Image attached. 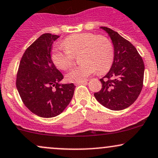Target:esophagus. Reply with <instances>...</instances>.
<instances>
[{
    "mask_svg": "<svg viewBox=\"0 0 158 158\" xmlns=\"http://www.w3.org/2000/svg\"><path fill=\"white\" fill-rule=\"evenodd\" d=\"M87 81H79V82H75L76 85H81V84H87Z\"/></svg>",
    "mask_w": 158,
    "mask_h": 158,
    "instance_id": "esophagus-1",
    "label": "esophagus"
}]
</instances>
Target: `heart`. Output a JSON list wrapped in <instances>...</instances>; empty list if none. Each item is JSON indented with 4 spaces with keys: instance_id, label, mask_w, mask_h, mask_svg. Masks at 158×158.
<instances>
[{
    "instance_id": "1",
    "label": "heart",
    "mask_w": 158,
    "mask_h": 158,
    "mask_svg": "<svg viewBox=\"0 0 158 158\" xmlns=\"http://www.w3.org/2000/svg\"><path fill=\"white\" fill-rule=\"evenodd\" d=\"M64 48L55 47L51 51V59L61 70H67L73 63V56L80 53L81 63L66 74L69 81L79 82L94 73L96 70L102 73L111 67L114 59L112 42L104 36L93 33H79L66 37L62 41Z\"/></svg>"
}]
</instances>
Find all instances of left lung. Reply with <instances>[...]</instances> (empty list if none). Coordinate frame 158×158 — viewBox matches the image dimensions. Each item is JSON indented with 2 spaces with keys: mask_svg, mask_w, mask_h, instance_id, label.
<instances>
[{
  "mask_svg": "<svg viewBox=\"0 0 158 158\" xmlns=\"http://www.w3.org/2000/svg\"><path fill=\"white\" fill-rule=\"evenodd\" d=\"M100 28L111 39L114 59L109 72L100 79L102 89L94 96L104 107L122 110L132 105L141 92L145 68L143 61L130 42L111 28Z\"/></svg>",
  "mask_w": 158,
  "mask_h": 158,
  "instance_id": "1",
  "label": "left lung"
}]
</instances>
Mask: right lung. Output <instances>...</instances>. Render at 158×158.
I'll return each mask as SVG.
<instances>
[{
    "mask_svg": "<svg viewBox=\"0 0 158 158\" xmlns=\"http://www.w3.org/2000/svg\"><path fill=\"white\" fill-rule=\"evenodd\" d=\"M59 37L43 34L26 49L19 64L17 89L25 106L40 117L52 118L62 113L76 87L73 83H60L63 75L51 60V47Z\"/></svg>",
    "mask_w": 158,
    "mask_h": 158,
    "instance_id": "1",
    "label": "right lung"
}]
</instances>
